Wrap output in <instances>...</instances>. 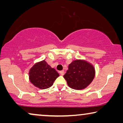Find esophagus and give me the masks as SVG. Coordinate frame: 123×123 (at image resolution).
Listing matches in <instances>:
<instances>
[{
    "label": "esophagus",
    "instance_id": "1",
    "mask_svg": "<svg viewBox=\"0 0 123 123\" xmlns=\"http://www.w3.org/2000/svg\"><path fill=\"white\" fill-rule=\"evenodd\" d=\"M59 73L62 75H63L64 74V70H61V71L59 72Z\"/></svg>",
    "mask_w": 123,
    "mask_h": 123
}]
</instances>
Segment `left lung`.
<instances>
[{"label": "left lung", "mask_w": 123, "mask_h": 123, "mask_svg": "<svg viewBox=\"0 0 123 123\" xmlns=\"http://www.w3.org/2000/svg\"><path fill=\"white\" fill-rule=\"evenodd\" d=\"M95 75L93 65L85 60H76L69 65L64 78L69 87L80 90L86 88L93 80Z\"/></svg>", "instance_id": "8db88e82"}]
</instances>
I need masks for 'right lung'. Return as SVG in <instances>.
I'll use <instances>...</instances> for the list:
<instances>
[{
  "instance_id": "right-lung-1",
  "label": "right lung",
  "mask_w": 123,
  "mask_h": 123,
  "mask_svg": "<svg viewBox=\"0 0 123 123\" xmlns=\"http://www.w3.org/2000/svg\"><path fill=\"white\" fill-rule=\"evenodd\" d=\"M59 76L56 70L52 68L45 60L35 64L29 72L30 82L35 87L42 90L51 87Z\"/></svg>"
}]
</instances>
